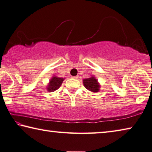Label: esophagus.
<instances>
[{
	"label": "esophagus",
	"instance_id": "34e87169",
	"mask_svg": "<svg viewBox=\"0 0 152 152\" xmlns=\"http://www.w3.org/2000/svg\"><path fill=\"white\" fill-rule=\"evenodd\" d=\"M73 78L75 79H77L79 78V77L78 76H75V77H73Z\"/></svg>",
	"mask_w": 152,
	"mask_h": 152
}]
</instances>
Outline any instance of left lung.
Returning a JSON list of instances; mask_svg holds the SVG:
<instances>
[{
	"instance_id": "left-lung-1",
	"label": "left lung",
	"mask_w": 152,
	"mask_h": 152,
	"mask_svg": "<svg viewBox=\"0 0 152 152\" xmlns=\"http://www.w3.org/2000/svg\"><path fill=\"white\" fill-rule=\"evenodd\" d=\"M83 84L86 89L92 92H98L99 89V85L96 79L94 77L84 79Z\"/></svg>"
}]
</instances>
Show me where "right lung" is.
<instances>
[{"label": "right lung", "mask_w": 152, "mask_h": 152, "mask_svg": "<svg viewBox=\"0 0 152 152\" xmlns=\"http://www.w3.org/2000/svg\"><path fill=\"white\" fill-rule=\"evenodd\" d=\"M63 78H60L58 77H53V79H51L50 81V84L48 85V91H54L56 89H58L60 86H61L62 83L63 81Z\"/></svg>", "instance_id": "obj_1"}]
</instances>
